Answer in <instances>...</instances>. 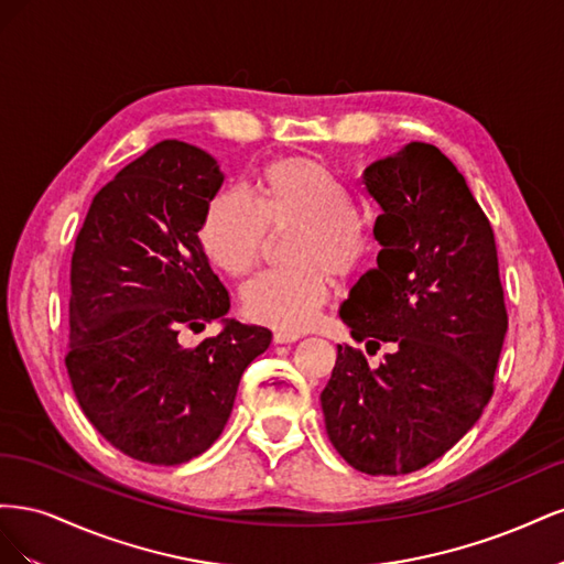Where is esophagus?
Segmentation results:
<instances>
[{
  "mask_svg": "<svg viewBox=\"0 0 564 564\" xmlns=\"http://www.w3.org/2000/svg\"><path fill=\"white\" fill-rule=\"evenodd\" d=\"M299 338H301L299 332H275V334H272V340H275V344H294V340H299Z\"/></svg>",
  "mask_w": 564,
  "mask_h": 564,
  "instance_id": "esophagus-1",
  "label": "esophagus"
}]
</instances>
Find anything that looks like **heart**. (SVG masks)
Returning <instances> with one entry per match:
<instances>
[{"instance_id": "heart-1", "label": "heart", "mask_w": 564, "mask_h": 564, "mask_svg": "<svg viewBox=\"0 0 564 564\" xmlns=\"http://www.w3.org/2000/svg\"><path fill=\"white\" fill-rule=\"evenodd\" d=\"M294 228L284 259L242 292L245 313L278 329H303L327 301L332 275L346 278L369 251V230L350 195L327 166L311 158H282L261 169L253 202L235 191L209 199L199 242L207 259L232 278L259 268L270 232Z\"/></svg>"}]
</instances>
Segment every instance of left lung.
<instances>
[{"label":"left lung","mask_w":564,"mask_h":564,"mask_svg":"<svg viewBox=\"0 0 564 564\" xmlns=\"http://www.w3.org/2000/svg\"><path fill=\"white\" fill-rule=\"evenodd\" d=\"M383 214L377 268L340 319L369 367L338 346L322 412L334 449L367 475L421 470L464 437L494 392L508 313L494 232L458 169L431 143H406L365 169Z\"/></svg>","instance_id":"8db88e82"}]
</instances>
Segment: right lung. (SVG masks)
<instances>
[{"mask_svg":"<svg viewBox=\"0 0 564 564\" xmlns=\"http://www.w3.org/2000/svg\"><path fill=\"white\" fill-rule=\"evenodd\" d=\"M224 174L207 152L162 141L96 193L70 265L65 367L84 416L115 449L155 466L207 452L272 334L226 319L230 296L199 242ZM225 332L182 346V332Z\"/></svg>","mask_w":564,"mask_h":564,"instance_id":"add662e5","label":"right lung"}]
</instances>
